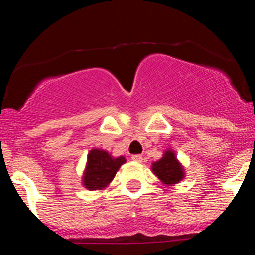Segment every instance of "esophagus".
<instances>
[{
  "instance_id": "1",
  "label": "esophagus",
  "mask_w": 255,
  "mask_h": 255,
  "mask_svg": "<svg viewBox=\"0 0 255 255\" xmlns=\"http://www.w3.org/2000/svg\"><path fill=\"white\" fill-rule=\"evenodd\" d=\"M131 159H133L134 162L141 163L142 162V156H140V154H133V156H131Z\"/></svg>"
}]
</instances>
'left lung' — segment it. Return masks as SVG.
<instances>
[{
	"instance_id": "1",
	"label": "left lung",
	"mask_w": 255,
	"mask_h": 255,
	"mask_svg": "<svg viewBox=\"0 0 255 255\" xmlns=\"http://www.w3.org/2000/svg\"><path fill=\"white\" fill-rule=\"evenodd\" d=\"M151 170L165 186H174L180 183L186 176L182 163L177 159L176 153L171 148L163 152V156L151 165Z\"/></svg>"
}]
</instances>
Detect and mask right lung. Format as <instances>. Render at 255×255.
<instances>
[{"mask_svg":"<svg viewBox=\"0 0 255 255\" xmlns=\"http://www.w3.org/2000/svg\"><path fill=\"white\" fill-rule=\"evenodd\" d=\"M126 163L124 156L114 157L108 151L92 148L87 154L81 183L89 191H103Z\"/></svg>","mask_w":255,"mask_h":255,"instance_id":"add662e5","label":"right lung"}]
</instances>
